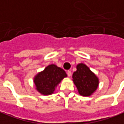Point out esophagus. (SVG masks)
<instances>
[{
	"label": "esophagus",
	"instance_id": "esophagus-1",
	"mask_svg": "<svg viewBox=\"0 0 124 124\" xmlns=\"http://www.w3.org/2000/svg\"><path fill=\"white\" fill-rule=\"evenodd\" d=\"M67 75H68V76L70 77L72 75V73H71V71L70 70H68L67 71Z\"/></svg>",
	"mask_w": 124,
	"mask_h": 124
}]
</instances>
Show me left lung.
<instances>
[{"label": "left lung", "mask_w": 124, "mask_h": 124, "mask_svg": "<svg viewBox=\"0 0 124 124\" xmlns=\"http://www.w3.org/2000/svg\"><path fill=\"white\" fill-rule=\"evenodd\" d=\"M73 82L80 95L89 96L94 93L98 86V77L84 64L77 66V70L73 75Z\"/></svg>", "instance_id": "1"}]
</instances>
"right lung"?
I'll list each match as a JSON object with an SVG mask.
<instances>
[{
  "label": "right lung",
  "mask_w": 124,
  "mask_h": 124,
  "mask_svg": "<svg viewBox=\"0 0 124 124\" xmlns=\"http://www.w3.org/2000/svg\"><path fill=\"white\" fill-rule=\"evenodd\" d=\"M67 75L66 72L55 64L47 66L43 71L38 73L34 79L37 90L44 95L53 94L55 87Z\"/></svg>",
  "instance_id": "obj_1"
}]
</instances>
